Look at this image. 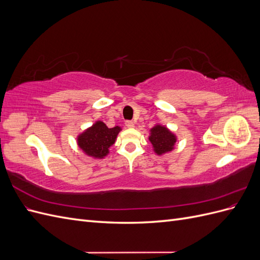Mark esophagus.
<instances>
[{
  "mask_svg": "<svg viewBox=\"0 0 260 260\" xmlns=\"http://www.w3.org/2000/svg\"><path fill=\"white\" fill-rule=\"evenodd\" d=\"M125 125H127L128 128H133V127H135V122L131 121V120H127V121H125Z\"/></svg>",
  "mask_w": 260,
  "mask_h": 260,
  "instance_id": "34e87169",
  "label": "esophagus"
}]
</instances>
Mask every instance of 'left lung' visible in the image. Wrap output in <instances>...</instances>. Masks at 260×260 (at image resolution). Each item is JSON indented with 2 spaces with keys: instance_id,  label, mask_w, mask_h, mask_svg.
<instances>
[{
  "instance_id": "8db88e82",
  "label": "left lung",
  "mask_w": 260,
  "mask_h": 260,
  "mask_svg": "<svg viewBox=\"0 0 260 260\" xmlns=\"http://www.w3.org/2000/svg\"><path fill=\"white\" fill-rule=\"evenodd\" d=\"M148 140L152 143L154 152L157 155H162L172 151L177 142V138L174 133L160 124H157L151 129V136Z\"/></svg>"
}]
</instances>
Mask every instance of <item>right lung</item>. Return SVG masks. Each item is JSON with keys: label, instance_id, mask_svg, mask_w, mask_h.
<instances>
[{"label": "right lung", "instance_id": "right-lung-1", "mask_svg": "<svg viewBox=\"0 0 260 260\" xmlns=\"http://www.w3.org/2000/svg\"><path fill=\"white\" fill-rule=\"evenodd\" d=\"M120 130L121 128L118 125L108 128L104 122L96 121L78 137V145L86 155L94 158H103L108 154L109 147L115 143Z\"/></svg>", "mask_w": 260, "mask_h": 260}]
</instances>
